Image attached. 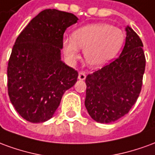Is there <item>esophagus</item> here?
<instances>
[{
    "label": "esophagus",
    "instance_id": "1",
    "mask_svg": "<svg viewBox=\"0 0 155 155\" xmlns=\"http://www.w3.org/2000/svg\"><path fill=\"white\" fill-rule=\"evenodd\" d=\"M85 77H86V75H85V74H84V72H80V73H79V76H78L79 80L84 81V79H85Z\"/></svg>",
    "mask_w": 155,
    "mask_h": 155
}]
</instances>
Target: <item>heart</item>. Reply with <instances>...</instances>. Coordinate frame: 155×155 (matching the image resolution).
Instances as JSON below:
<instances>
[{"label": "heart", "mask_w": 155, "mask_h": 155, "mask_svg": "<svg viewBox=\"0 0 155 155\" xmlns=\"http://www.w3.org/2000/svg\"><path fill=\"white\" fill-rule=\"evenodd\" d=\"M124 41V33L106 23L84 25L74 31L71 38L64 39L63 51L71 63L80 58L84 50L85 61L91 67H101L115 56Z\"/></svg>", "instance_id": "heart-1"}]
</instances>
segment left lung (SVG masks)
<instances>
[{
    "label": "left lung",
    "instance_id": "obj_1",
    "mask_svg": "<svg viewBox=\"0 0 155 155\" xmlns=\"http://www.w3.org/2000/svg\"><path fill=\"white\" fill-rule=\"evenodd\" d=\"M126 33L120 56L85 79L84 104L91 118L100 123H111L126 114L141 91L146 62L143 43L130 26Z\"/></svg>",
    "mask_w": 155,
    "mask_h": 155
}]
</instances>
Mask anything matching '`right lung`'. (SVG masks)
<instances>
[{
	"mask_svg": "<svg viewBox=\"0 0 155 155\" xmlns=\"http://www.w3.org/2000/svg\"><path fill=\"white\" fill-rule=\"evenodd\" d=\"M72 13L46 9L32 19L16 39L7 66V88L15 110L27 121L50 120L78 72L61 61L63 35L76 23Z\"/></svg>",
	"mask_w": 155,
	"mask_h": 155,
	"instance_id": "add662e5",
	"label": "right lung"
}]
</instances>
